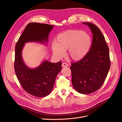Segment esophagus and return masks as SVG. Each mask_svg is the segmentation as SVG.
Masks as SVG:
<instances>
[{"label": "esophagus", "mask_w": 122, "mask_h": 122, "mask_svg": "<svg viewBox=\"0 0 122 122\" xmlns=\"http://www.w3.org/2000/svg\"><path fill=\"white\" fill-rule=\"evenodd\" d=\"M62 67H66L68 66V64H67L66 63H63L62 64Z\"/></svg>", "instance_id": "1"}]
</instances>
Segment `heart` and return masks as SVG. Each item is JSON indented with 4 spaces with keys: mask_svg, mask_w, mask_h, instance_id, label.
I'll return each instance as SVG.
<instances>
[{
    "mask_svg": "<svg viewBox=\"0 0 122 122\" xmlns=\"http://www.w3.org/2000/svg\"><path fill=\"white\" fill-rule=\"evenodd\" d=\"M92 43V37L87 32L70 30L57 36L51 49L53 54L59 58L64 56V51L68 50L67 54L70 58L79 61L88 53Z\"/></svg>",
    "mask_w": 122,
    "mask_h": 122,
    "instance_id": "1",
    "label": "heart"
}]
</instances>
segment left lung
Returning a JSON list of instances; mask_svg holds the SVG:
<instances>
[{"mask_svg": "<svg viewBox=\"0 0 122 122\" xmlns=\"http://www.w3.org/2000/svg\"><path fill=\"white\" fill-rule=\"evenodd\" d=\"M92 33V46L86 55L71 64L72 82L78 92L89 94L97 91L104 83L110 67L109 50L104 36L97 25L83 23Z\"/></svg>", "mask_w": 122, "mask_h": 122, "instance_id": "1", "label": "left lung"}]
</instances>
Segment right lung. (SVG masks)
I'll use <instances>...</instances> for the list:
<instances>
[{"mask_svg": "<svg viewBox=\"0 0 122 122\" xmlns=\"http://www.w3.org/2000/svg\"><path fill=\"white\" fill-rule=\"evenodd\" d=\"M52 25L37 23L28 24L15 46L14 68L17 79L24 90L34 97H45L52 91L55 79L62 69V62L56 63L44 61L36 68L25 65L22 57L25 43L48 41V35Z\"/></svg>", "mask_w": 122, "mask_h": 122, "instance_id": "add662e5", "label": "right lung"}]
</instances>
